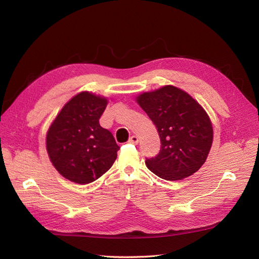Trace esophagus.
Returning <instances> with one entry per match:
<instances>
[{"label": "esophagus", "mask_w": 259, "mask_h": 259, "mask_svg": "<svg viewBox=\"0 0 259 259\" xmlns=\"http://www.w3.org/2000/svg\"><path fill=\"white\" fill-rule=\"evenodd\" d=\"M128 143H131V144H134V145H137V144H138V137H137V136H135V135H133V136L130 138Z\"/></svg>", "instance_id": "34e87169"}]
</instances>
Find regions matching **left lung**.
Segmentation results:
<instances>
[{
	"instance_id": "1",
	"label": "left lung",
	"mask_w": 259,
	"mask_h": 259,
	"mask_svg": "<svg viewBox=\"0 0 259 259\" xmlns=\"http://www.w3.org/2000/svg\"><path fill=\"white\" fill-rule=\"evenodd\" d=\"M138 105L159 133L160 152L146 159L147 167L165 180H180L195 173L213 143L207 113L189 94L167 85L137 97Z\"/></svg>"
}]
</instances>
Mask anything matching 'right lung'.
<instances>
[{"instance_id":"right-lung-1","label":"right lung","mask_w":259,"mask_h":259,"mask_svg":"<svg viewBox=\"0 0 259 259\" xmlns=\"http://www.w3.org/2000/svg\"><path fill=\"white\" fill-rule=\"evenodd\" d=\"M107 99L77 94L61 109L46 136V149L59 174L76 184L95 182L112 166L120 147L99 119Z\"/></svg>"}]
</instances>
